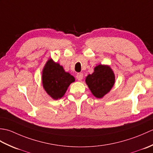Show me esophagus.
Here are the masks:
<instances>
[{"mask_svg":"<svg viewBox=\"0 0 153 153\" xmlns=\"http://www.w3.org/2000/svg\"><path fill=\"white\" fill-rule=\"evenodd\" d=\"M83 75L82 73H78L76 76V78L78 81H82L83 79Z\"/></svg>","mask_w":153,"mask_h":153,"instance_id":"1","label":"esophagus"}]
</instances>
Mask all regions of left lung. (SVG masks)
Masks as SVG:
<instances>
[{
    "mask_svg": "<svg viewBox=\"0 0 153 153\" xmlns=\"http://www.w3.org/2000/svg\"><path fill=\"white\" fill-rule=\"evenodd\" d=\"M85 82L93 95L101 99L112 88L115 76L109 66L99 64L94 68L92 74L86 77Z\"/></svg>",
    "mask_w": 153,
    "mask_h": 153,
    "instance_id": "1",
    "label": "left lung"
}]
</instances>
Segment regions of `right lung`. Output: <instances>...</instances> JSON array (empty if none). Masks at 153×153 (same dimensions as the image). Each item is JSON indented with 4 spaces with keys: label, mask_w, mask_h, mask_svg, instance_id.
<instances>
[{
    "label": "right lung",
    "mask_w": 153,
    "mask_h": 153,
    "mask_svg": "<svg viewBox=\"0 0 153 153\" xmlns=\"http://www.w3.org/2000/svg\"><path fill=\"white\" fill-rule=\"evenodd\" d=\"M74 77L64 71L63 67L53 59H48L42 71V82L45 91L54 100L61 99Z\"/></svg>",
    "instance_id": "obj_1"
}]
</instances>
